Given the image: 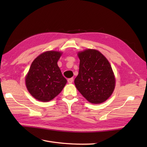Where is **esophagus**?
Masks as SVG:
<instances>
[{"label":"esophagus","instance_id":"1","mask_svg":"<svg viewBox=\"0 0 147 147\" xmlns=\"http://www.w3.org/2000/svg\"><path fill=\"white\" fill-rule=\"evenodd\" d=\"M73 78H69L68 80H67V82H68V83H73Z\"/></svg>","mask_w":147,"mask_h":147}]
</instances>
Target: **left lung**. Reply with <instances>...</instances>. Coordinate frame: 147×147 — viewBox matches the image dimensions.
Here are the masks:
<instances>
[{"mask_svg": "<svg viewBox=\"0 0 147 147\" xmlns=\"http://www.w3.org/2000/svg\"><path fill=\"white\" fill-rule=\"evenodd\" d=\"M80 60L78 75L74 80L78 90L92 104H101L110 97L115 85L109 62L95 49L78 53Z\"/></svg>", "mask_w": 147, "mask_h": 147, "instance_id": "left-lung-1", "label": "left lung"}]
</instances>
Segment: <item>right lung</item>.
Instances as JSON below:
<instances>
[{"label": "right lung", "instance_id": "1", "mask_svg": "<svg viewBox=\"0 0 147 147\" xmlns=\"http://www.w3.org/2000/svg\"><path fill=\"white\" fill-rule=\"evenodd\" d=\"M62 54L58 51L45 52L31 65L26 76V86L30 94L39 101L51 100L61 93L67 83L57 65Z\"/></svg>", "mask_w": 147, "mask_h": 147}]
</instances>
